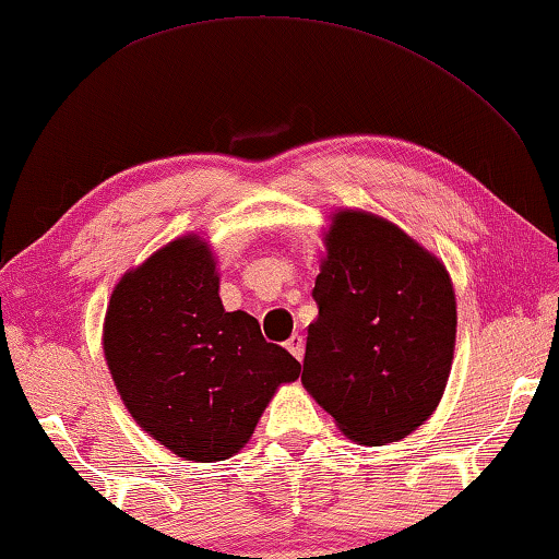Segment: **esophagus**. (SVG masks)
Returning <instances> with one entry per match:
<instances>
[{
  "label": "esophagus",
  "instance_id": "esophagus-1",
  "mask_svg": "<svg viewBox=\"0 0 559 559\" xmlns=\"http://www.w3.org/2000/svg\"><path fill=\"white\" fill-rule=\"evenodd\" d=\"M286 349H288L290 355H294L298 361H301V359H304V336H301V334L290 336V340L286 342Z\"/></svg>",
  "mask_w": 559,
  "mask_h": 559
}]
</instances>
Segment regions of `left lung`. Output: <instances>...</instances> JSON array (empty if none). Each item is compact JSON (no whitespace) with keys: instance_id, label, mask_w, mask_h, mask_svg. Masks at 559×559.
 I'll return each instance as SVG.
<instances>
[{"instance_id":"left-lung-1","label":"left lung","mask_w":559,"mask_h":559,"mask_svg":"<svg viewBox=\"0 0 559 559\" xmlns=\"http://www.w3.org/2000/svg\"><path fill=\"white\" fill-rule=\"evenodd\" d=\"M324 246L301 382L344 436L392 443L443 397L455 347L451 276L397 225L361 210L334 212Z\"/></svg>"}]
</instances>
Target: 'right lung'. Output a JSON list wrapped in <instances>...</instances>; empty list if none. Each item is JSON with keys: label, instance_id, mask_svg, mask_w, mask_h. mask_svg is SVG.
Listing matches in <instances>:
<instances>
[{"label": "right lung", "instance_id": "1", "mask_svg": "<svg viewBox=\"0 0 559 559\" xmlns=\"http://www.w3.org/2000/svg\"><path fill=\"white\" fill-rule=\"evenodd\" d=\"M104 352L131 418L185 461L238 453L301 365L261 324L219 301L215 255L198 235L171 240L116 283Z\"/></svg>", "mask_w": 559, "mask_h": 559}]
</instances>
